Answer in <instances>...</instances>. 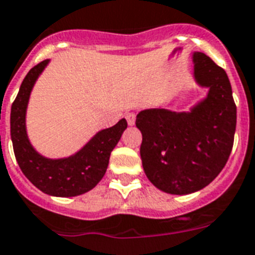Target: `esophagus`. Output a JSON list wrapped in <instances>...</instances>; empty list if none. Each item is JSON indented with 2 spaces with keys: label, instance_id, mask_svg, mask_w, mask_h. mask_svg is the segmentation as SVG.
I'll return each mask as SVG.
<instances>
[{
  "label": "esophagus",
  "instance_id": "esophagus-1",
  "mask_svg": "<svg viewBox=\"0 0 255 255\" xmlns=\"http://www.w3.org/2000/svg\"><path fill=\"white\" fill-rule=\"evenodd\" d=\"M126 119H127V123L129 124V126H133L134 122H136V115H134L133 113H128L127 115H126Z\"/></svg>",
  "mask_w": 255,
  "mask_h": 255
}]
</instances>
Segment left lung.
<instances>
[{
    "label": "left lung",
    "instance_id": "8db88e82",
    "mask_svg": "<svg viewBox=\"0 0 255 255\" xmlns=\"http://www.w3.org/2000/svg\"><path fill=\"white\" fill-rule=\"evenodd\" d=\"M194 76L210 88L190 113L149 109L136 117L146 177L161 191L186 195L219 175L233 148L237 110L225 70L202 52H194Z\"/></svg>",
    "mask_w": 255,
    "mask_h": 255
}]
</instances>
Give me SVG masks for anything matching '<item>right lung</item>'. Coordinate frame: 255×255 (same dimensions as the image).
Returning a JSON list of instances; mask_svg holds the SVG:
<instances>
[{
    "label": "right lung",
    "mask_w": 255,
    "mask_h": 255,
    "mask_svg": "<svg viewBox=\"0 0 255 255\" xmlns=\"http://www.w3.org/2000/svg\"><path fill=\"white\" fill-rule=\"evenodd\" d=\"M49 60L35 65L20 85L10 114V133L14 154L27 179L44 194L52 196H77L90 191L103 178L110 154L127 128L122 119L114 127L102 129L74 156L51 160L40 156L28 141L26 132V109L35 81Z\"/></svg>",
    "instance_id": "1"
}]
</instances>
